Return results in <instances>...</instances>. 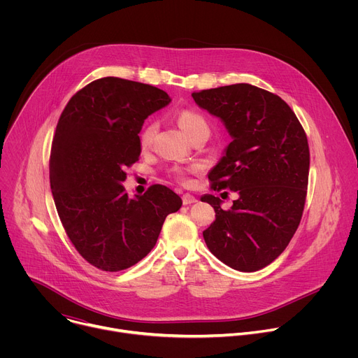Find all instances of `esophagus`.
Instances as JSON below:
<instances>
[{"label": "esophagus", "mask_w": 358, "mask_h": 358, "mask_svg": "<svg viewBox=\"0 0 358 358\" xmlns=\"http://www.w3.org/2000/svg\"><path fill=\"white\" fill-rule=\"evenodd\" d=\"M194 202H196V198L192 194L185 192L182 195V203H184V206H191V203H194Z\"/></svg>", "instance_id": "34e87169"}]
</instances>
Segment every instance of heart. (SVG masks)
<instances>
[{"label":"heart","instance_id":"b5f03b06","mask_svg":"<svg viewBox=\"0 0 358 358\" xmlns=\"http://www.w3.org/2000/svg\"><path fill=\"white\" fill-rule=\"evenodd\" d=\"M177 123L178 126L181 127V130L188 136H194L195 133L198 131H203V130H208V124L206 122V119H203L198 112L195 110H189V109H185V110H181L178 115H177ZM156 133V124L155 123H147L141 133H140V145L143 148H147L152 140V136H155ZM199 167L198 166H192V167H187V169H182V167H176L171 170V174L181 182H187L188 181V174L196 171Z\"/></svg>","mask_w":358,"mask_h":358}]
</instances>
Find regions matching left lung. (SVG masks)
I'll use <instances>...</instances> for the list:
<instances>
[{"instance_id":"obj_1","label":"left lung","mask_w":358,"mask_h":358,"mask_svg":"<svg viewBox=\"0 0 358 358\" xmlns=\"http://www.w3.org/2000/svg\"><path fill=\"white\" fill-rule=\"evenodd\" d=\"M192 97L232 137L208 176L211 189L239 195L227 211L218 196H201L215 210L203 239L229 268L259 271L286 249L300 224L309 182L308 137L286 101L265 89L236 83Z\"/></svg>"}]
</instances>
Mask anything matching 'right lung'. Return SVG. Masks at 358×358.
<instances>
[{
	"instance_id": "right-lung-1",
	"label": "right lung",
	"mask_w": 358,
	"mask_h": 358,
	"mask_svg": "<svg viewBox=\"0 0 358 358\" xmlns=\"http://www.w3.org/2000/svg\"><path fill=\"white\" fill-rule=\"evenodd\" d=\"M170 101L156 86L108 76L76 92L58 120L50 189L68 238L100 271L119 272L147 257L166 217L181 207L166 185L136 198L122 185L126 167L140 157L144 120Z\"/></svg>"
}]
</instances>
